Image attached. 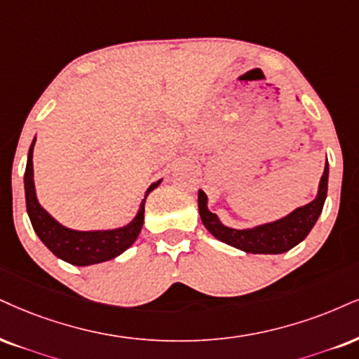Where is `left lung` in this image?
Returning <instances> with one entry per match:
<instances>
[{"label":"left lung","instance_id":"1","mask_svg":"<svg viewBox=\"0 0 359 359\" xmlns=\"http://www.w3.org/2000/svg\"><path fill=\"white\" fill-rule=\"evenodd\" d=\"M328 175L330 166L328 159H326L325 171H323L315 200L302 208H296L285 218L248 229L224 226L218 216L208 210V198L200 189L198 191V208H200L201 221L208 231L229 246L253 255H281L285 251H290L298 243H302L311 231V228L315 226L323 211L326 193H328Z\"/></svg>","mask_w":359,"mask_h":359}]
</instances>
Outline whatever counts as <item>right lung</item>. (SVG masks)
<instances>
[{
    "label": "right lung",
    "instance_id": "add662e5",
    "mask_svg": "<svg viewBox=\"0 0 359 359\" xmlns=\"http://www.w3.org/2000/svg\"><path fill=\"white\" fill-rule=\"evenodd\" d=\"M34 141L29 146L28 163L25 171V193L26 210L33 224L34 233L44 243V246L60 259L72 263L74 266H90V264L103 263L116 258L126 251L136 241L144 223V201L148 194L158 188L161 180L153 183L146 191L141 201L138 213L126 226L116 229H103V231H76L63 226L53 218L44 208L38 203L36 189L33 180V148Z\"/></svg>",
    "mask_w": 359,
    "mask_h": 359
}]
</instances>
